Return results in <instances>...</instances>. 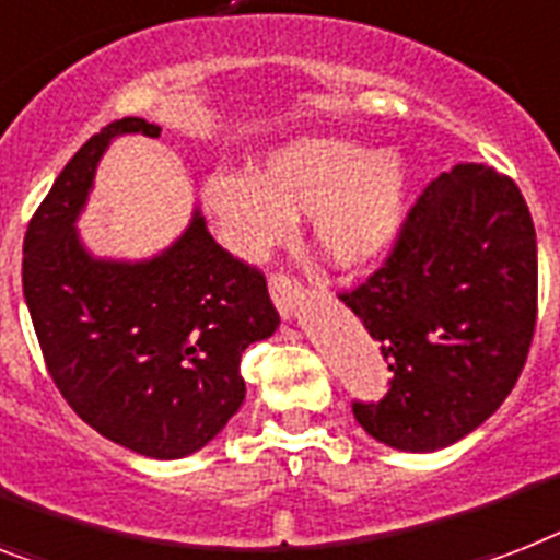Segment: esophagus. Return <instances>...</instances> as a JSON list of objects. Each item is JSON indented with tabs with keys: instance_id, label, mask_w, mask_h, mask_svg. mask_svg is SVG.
Segmentation results:
<instances>
[{
	"instance_id": "34e87169",
	"label": "esophagus",
	"mask_w": 560,
	"mask_h": 560,
	"mask_svg": "<svg viewBox=\"0 0 560 560\" xmlns=\"http://www.w3.org/2000/svg\"><path fill=\"white\" fill-rule=\"evenodd\" d=\"M270 295H272V302H276V307H279L284 316H290V313L295 311V304L304 299V288H302V281L293 279L290 272L276 270L270 276Z\"/></svg>"
}]
</instances>
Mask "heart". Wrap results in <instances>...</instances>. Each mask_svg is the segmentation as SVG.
Returning a JSON list of instances; mask_svg holds the SVG:
<instances>
[{
	"mask_svg": "<svg viewBox=\"0 0 560 560\" xmlns=\"http://www.w3.org/2000/svg\"><path fill=\"white\" fill-rule=\"evenodd\" d=\"M406 195L408 166L397 152L322 135L270 152L253 177L212 172L203 180V203L238 256H261L288 238L290 218L311 215L313 244L342 270L388 247Z\"/></svg>",
	"mask_w": 560,
	"mask_h": 560,
	"instance_id": "heart-1",
	"label": "heart"
}]
</instances>
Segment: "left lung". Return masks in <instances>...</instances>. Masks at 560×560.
<instances>
[{
	"instance_id": "1",
	"label": "left lung",
	"mask_w": 560,
	"mask_h": 560,
	"mask_svg": "<svg viewBox=\"0 0 560 560\" xmlns=\"http://www.w3.org/2000/svg\"><path fill=\"white\" fill-rule=\"evenodd\" d=\"M339 299L394 374L380 402L353 399L359 425L402 452L466 438L512 394L538 322V244L517 184L477 163L434 177L383 265Z\"/></svg>"
}]
</instances>
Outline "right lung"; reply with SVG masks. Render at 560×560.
<instances>
[{
  "label": "right lung",
  "mask_w": 560,
  "mask_h": 560,
  "mask_svg": "<svg viewBox=\"0 0 560 560\" xmlns=\"http://www.w3.org/2000/svg\"><path fill=\"white\" fill-rule=\"evenodd\" d=\"M161 129L122 117L91 135L36 207L22 290L43 359L74 413L154 460L198 452L244 402L241 353L279 327L265 272L226 253L195 212L163 256L97 261L74 221L108 140Z\"/></svg>",
  "instance_id": "1"
}]
</instances>
